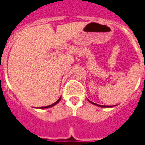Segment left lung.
I'll use <instances>...</instances> for the list:
<instances>
[{
  "label": "left lung",
  "mask_w": 145,
  "mask_h": 145,
  "mask_svg": "<svg viewBox=\"0 0 145 145\" xmlns=\"http://www.w3.org/2000/svg\"><path fill=\"white\" fill-rule=\"evenodd\" d=\"M89 102H91L92 104H94V105H96V106H100V107H111V106H101V105H97V104H96V103H93V101H89Z\"/></svg>",
  "instance_id": "1"
}]
</instances>
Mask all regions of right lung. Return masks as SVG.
I'll return each mask as SVG.
<instances>
[{"mask_svg":"<svg viewBox=\"0 0 145 145\" xmlns=\"http://www.w3.org/2000/svg\"><path fill=\"white\" fill-rule=\"evenodd\" d=\"M60 99H61V97H60L59 99L58 100V101H56L55 103H53V104H52V105H50V106H45V107H40V109H45V108H50V107H52V106H55V105H56L59 101H60Z\"/></svg>","mask_w":145,"mask_h":145,"instance_id":"1","label":"right lung"}]
</instances>
